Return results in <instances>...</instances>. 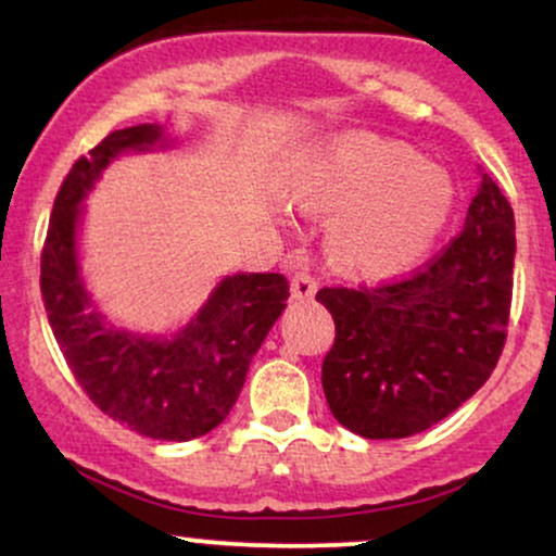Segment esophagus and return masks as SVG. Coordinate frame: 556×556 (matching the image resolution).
I'll return each instance as SVG.
<instances>
[{
    "mask_svg": "<svg viewBox=\"0 0 556 556\" xmlns=\"http://www.w3.org/2000/svg\"><path fill=\"white\" fill-rule=\"evenodd\" d=\"M317 289V280H314L306 270H299L296 276L291 278V296L296 301H312Z\"/></svg>",
    "mask_w": 556,
    "mask_h": 556,
    "instance_id": "obj_1",
    "label": "esophagus"
}]
</instances>
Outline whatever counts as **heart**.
<instances>
[{"mask_svg":"<svg viewBox=\"0 0 556 556\" xmlns=\"http://www.w3.org/2000/svg\"><path fill=\"white\" fill-rule=\"evenodd\" d=\"M289 195L332 214L334 263L361 278L413 267L454 208V185L441 167L368 134L334 136L304 152L289 175Z\"/></svg>","mask_w":556,"mask_h":556,"instance_id":"obj_1","label":"heart"}]
</instances>
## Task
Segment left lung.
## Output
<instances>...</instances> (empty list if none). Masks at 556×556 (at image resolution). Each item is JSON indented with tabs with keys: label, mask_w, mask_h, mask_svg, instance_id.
<instances>
[{
	"label": "left lung",
	"mask_w": 556,
	"mask_h": 556,
	"mask_svg": "<svg viewBox=\"0 0 556 556\" xmlns=\"http://www.w3.org/2000/svg\"><path fill=\"white\" fill-rule=\"evenodd\" d=\"M516 218L482 175L464 231L415 276L379 289H321L334 345L321 387L334 420L363 438L422 433L495 371L510 317Z\"/></svg>",
	"instance_id": "1"
}]
</instances>
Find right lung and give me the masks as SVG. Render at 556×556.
Wrapping results in <instances>:
<instances>
[{
	"label": "right lung",
	"instance_id": "1",
	"mask_svg": "<svg viewBox=\"0 0 556 556\" xmlns=\"http://www.w3.org/2000/svg\"><path fill=\"white\" fill-rule=\"evenodd\" d=\"M167 126L141 123L105 136L77 160L53 203L40 257V291L61 353L98 407L156 441H193L218 428L237 404L252 355L286 309L280 273L224 276L180 330L118 327L102 314L81 276L85 198L123 154L167 152Z\"/></svg>",
	"mask_w": 556,
	"mask_h": 556
}]
</instances>
